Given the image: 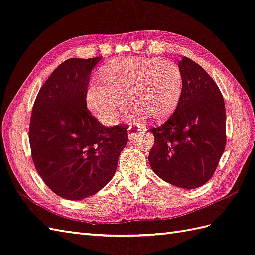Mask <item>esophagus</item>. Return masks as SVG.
<instances>
[{
    "mask_svg": "<svg viewBox=\"0 0 255 255\" xmlns=\"http://www.w3.org/2000/svg\"><path fill=\"white\" fill-rule=\"evenodd\" d=\"M140 131V128L137 127V126H129L128 128V135L129 138L134 137V136L136 135V133Z\"/></svg>",
    "mask_w": 255,
    "mask_h": 255,
    "instance_id": "1",
    "label": "esophagus"
}]
</instances>
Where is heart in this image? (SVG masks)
Instances as JSON below:
<instances>
[{
	"label": "heart",
	"mask_w": 255,
	"mask_h": 255,
	"mask_svg": "<svg viewBox=\"0 0 255 255\" xmlns=\"http://www.w3.org/2000/svg\"><path fill=\"white\" fill-rule=\"evenodd\" d=\"M183 91V73L171 60L126 58L110 61L97 73V85L86 94L91 113L114 126L122 109L145 119L160 120L175 109Z\"/></svg>",
	"instance_id": "1"
}]
</instances>
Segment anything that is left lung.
Returning <instances> with one entry per match:
<instances>
[{"mask_svg":"<svg viewBox=\"0 0 255 255\" xmlns=\"http://www.w3.org/2000/svg\"><path fill=\"white\" fill-rule=\"evenodd\" d=\"M183 91L177 107L162 126L149 129L154 144L149 164L164 182L194 189L212 177L226 145L223 95L201 66L188 57L178 61Z\"/></svg>","mask_w":255,"mask_h":255,"instance_id":"obj_1","label":"left lung"}]
</instances>
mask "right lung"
I'll use <instances>...</instances> for the list:
<instances>
[{"instance_id": "obj_1", "label": "right lung", "mask_w": 255, "mask_h": 255, "mask_svg": "<svg viewBox=\"0 0 255 255\" xmlns=\"http://www.w3.org/2000/svg\"><path fill=\"white\" fill-rule=\"evenodd\" d=\"M101 59L60 64L43 84L31 115L35 169L49 189L68 200H82L104 188L128 142L126 127H104L86 107L91 72Z\"/></svg>"}]
</instances>
